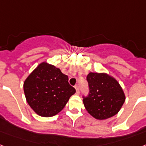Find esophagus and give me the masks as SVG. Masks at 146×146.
<instances>
[{
	"instance_id": "obj_1",
	"label": "esophagus",
	"mask_w": 146,
	"mask_h": 146,
	"mask_svg": "<svg viewBox=\"0 0 146 146\" xmlns=\"http://www.w3.org/2000/svg\"><path fill=\"white\" fill-rule=\"evenodd\" d=\"M75 89H76V92H77V93H79L80 92V88H79V86L78 85H75Z\"/></svg>"
}]
</instances>
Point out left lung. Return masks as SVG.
I'll return each mask as SVG.
<instances>
[{"label":"left lung","instance_id":"8db88e82","mask_svg":"<svg viewBox=\"0 0 146 146\" xmlns=\"http://www.w3.org/2000/svg\"><path fill=\"white\" fill-rule=\"evenodd\" d=\"M86 80L89 94L83 96V102L88 113L99 120L115 115L125 101L119 83L104 73L90 72Z\"/></svg>","mask_w":146,"mask_h":146}]
</instances>
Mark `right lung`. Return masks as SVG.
Instances as JSON below:
<instances>
[{
  "label": "right lung",
  "instance_id": "obj_1",
  "mask_svg": "<svg viewBox=\"0 0 146 146\" xmlns=\"http://www.w3.org/2000/svg\"><path fill=\"white\" fill-rule=\"evenodd\" d=\"M24 92L28 104L38 115L50 117L63 109L76 90L60 68L42 62L25 80Z\"/></svg>",
  "mask_w": 146,
  "mask_h": 146
}]
</instances>
